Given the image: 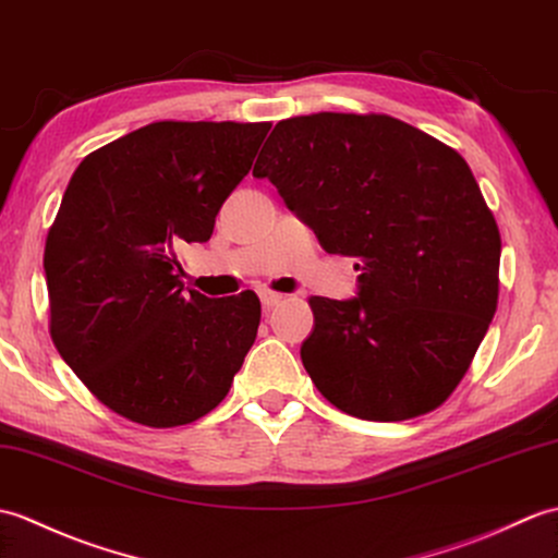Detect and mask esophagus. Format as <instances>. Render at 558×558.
<instances>
[{
    "label": "esophagus",
    "instance_id": "1",
    "mask_svg": "<svg viewBox=\"0 0 558 558\" xmlns=\"http://www.w3.org/2000/svg\"><path fill=\"white\" fill-rule=\"evenodd\" d=\"M258 296H262V304H264L266 308H274V306H278V304L284 300L282 294L270 292V290H262V292H258Z\"/></svg>",
    "mask_w": 558,
    "mask_h": 558
}]
</instances>
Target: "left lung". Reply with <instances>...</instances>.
Here are the masks:
<instances>
[{"mask_svg": "<svg viewBox=\"0 0 558 558\" xmlns=\"http://www.w3.org/2000/svg\"><path fill=\"white\" fill-rule=\"evenodd\" d=\"M266 144L254 178L361 270L354 300H308L302 364L318 392L364 421L445 404L499 300V228L469 163L385 113L294 116Z\"/></svg>", "mask_w": 558, "mask_h": 558, "instance_id": "1", "label": "left lung"}]
</instances>
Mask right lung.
Listing matches in <instances>:
<instances>
[{
    "mask_svg": "<svg viewBox=\"0 0 558 558\" xmlns=\"http://www.w3.org/2000/svg\"><path fill=\"white\" fill-rule=\"evenodd\" d=\"M270 123L157 121L81 161L47 232L49 335L104 407L147 427L214 411L256 340L254 292L185 290L178 250L211 238Z\"/></svg>",
    "mask_w": 558,
    "mask_h": 558,
    "instance_id": "1",
    "label": "right lung"
}]
</instances>
